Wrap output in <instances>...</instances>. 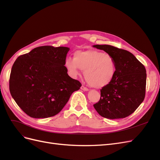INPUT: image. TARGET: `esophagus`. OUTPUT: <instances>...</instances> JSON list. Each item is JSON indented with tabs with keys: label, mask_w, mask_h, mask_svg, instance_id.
<instances>
[{
	"label": "esophagus",
	"mask_w": 160,
	"mask_h": 160,
	"mask_svg": "<svg viewBox=\"0 0 160 160\" xmlns=\"http://www.w3.org/2000/svg\"><path fill=\"white\" fill-rule=\"evenodd\" d=\"M81 89L82 90H83V91H88V90H89V89H88V88H86V87H85V86H83V85H82V86L81 87Z\"/></svg>",
	"instance_id": "1"
}]
</instances>
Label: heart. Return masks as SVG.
<instances>
[{
  "label": "heart",
  "instance_id": "b5f03b06",
  "mask_svg": "<svg viewBox=\"0 0 160 160\" xmlns=\"http://www.w3.org/2000/svg\"><path fill=\"white\" fill-rule=\"evenodd\" d=\"M65 65L74 76L79 75V69L85 71L87 82L95 88L109 85L115 72L113 58L108 53L96 50L77 51L73 55V59H67Z\"/></svg>",
  "mask_w": 160,
  "mask_h": 160
}]
</instances>
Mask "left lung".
<instances>
[{"instance_id": "1", "label": "left lung", "mask_w": 160, "mask_h": 160, "mask_svg": "<svg viewBox=\"0 0 160 160\" xmlns=\"http://www.w3.org/2000/svg\"><path fill=\"white\" fill-rule=\"evenodd\" d=\"M93 47L113 58L115 72L113 80L100 90L101 98L93 107L102 117L125 118L137 109L146 95V70L132 53L108 45Z\"/></svg>"}]
</instances>
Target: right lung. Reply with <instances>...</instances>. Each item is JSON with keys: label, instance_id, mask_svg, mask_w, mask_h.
Instances as JSON below:
<instances>
[{"label": "right lung", "instance_id": "1", "mask_svg": "<svg viewBox=\"0 0 160 160\" xmlns=\"http://www.w3.org/2000/svg\"><path fill=\"white\" fill-rule=\"evenodd\" d=\"M69 48L41 46L19 56L9 79V89L24 112L33 118L59 113L81 83L67 74L65 66Z\"/></svg>", "mask_w": 160, "mask_h": 160}]
</instances>
